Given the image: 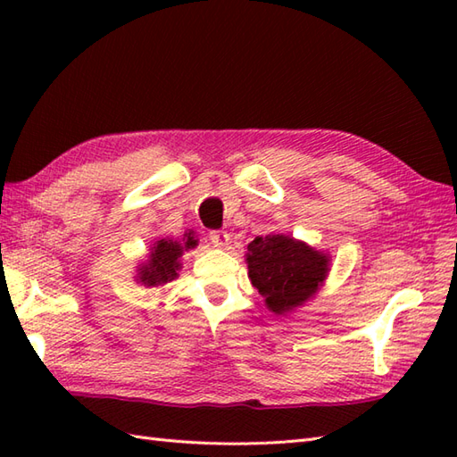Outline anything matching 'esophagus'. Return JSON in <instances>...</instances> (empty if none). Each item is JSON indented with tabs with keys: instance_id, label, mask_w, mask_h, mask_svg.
Here are the masks:
<instances>
[{
	"instance_id": "obj_1",
	"label": "esophagus",
	"mask_w": 457,
	"mask_h": 457,
	"mask_svg": "<svg viewBox=\"0 0 457 457\" xmlns=\"http://www.w3.org/2000/svg\"><path fill=\"white\" fill-rule=\"evenodd\" d=\"M210 241L213 247H226L229 244V234L223 229H216V231H210Z\"/></svg>"
}]
</instances>
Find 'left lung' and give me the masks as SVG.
Masks as SVG:
<instances>
[{"mask_svg": "<svg viewBox=\"0 0 457 457\" xmlns=\"http://www.w3.org/2000/svg\"><path fill=\"white\" fill-rule=\"evenodd\" d=\"M249 278L275 314L293 312L324 285L329 257L288 236L255 237L247 245Z\"/></svg>", "mask_w": 457, "mask_h": 457, "instance_id": "left-lung-1", "label": "left lung"}]
</instances>
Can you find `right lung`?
<instances>
[{"instance_id":"right-lung-1","label":"right lung","mask_w":457,"mask_h":457,"mask_svg":"<svg viewBox=\"0 0 457 457\" xmlns=\"http://www.w3.org/2000/svg\"><path fill=\"white\" fill-rule=\"evenodd\" d=\"M198 239H194L192 231L184 234L182 244L174 239H159L153 244L147 263L139 265L137 269V283L145 287H159L164 283H170L179 277L180 269V257L184 251L194 249Z\"/></svg>"}]
</instances>
